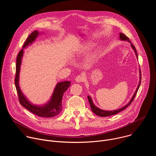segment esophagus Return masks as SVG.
Returning a JSON list of instances; mask_svg holds the SVG:
<instances>
[{"label": "esophagus", "instance_id": "1", "mask_svg": "<svg viewBox=\"0 0 156 156\" xmlns=\"http://www.w3.org/2000/svg\"><path fill=\"white\" fill-rule=\"evenodd\" d=\"M76 81L78 82V83H81V82H83L84 80H85V76L83 75H78L76 77V79H75Z\"/></svg>", "mask_w": 156, "mask_h": 156}]
</instances>
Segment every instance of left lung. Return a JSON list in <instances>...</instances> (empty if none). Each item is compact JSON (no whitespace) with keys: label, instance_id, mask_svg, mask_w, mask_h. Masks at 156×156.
<instances>
[{"label":"left lung","instance_id":"obj_1","mask_svg":"<svg viewBox=\"0 0 156 156\" xmlns=\"http://www.w3.org/2000/svg\"><path fill=\"white\" fill-rule=\"evenodd\" d=\"M120 38L121 40L128 41V42H129L131 43V46L132 48H133V49H134V51H135V53H136V57H137V58H138V54H137V52H136V49H135V47L134 46H133V44H131V41H129L128 37H127V36H126V35H125L124 34L120 33ZM140 81L139 84H138V87H137V88H136V91H135L134 95L133 96V98H131V99L130 100V101L128 102V104H126V105H125L124 107H122V108H119V109H118V110H116L106 111V110H101V109L98 108L97 107H96V106L94 105V104H93V101H92L91 98L90 96H87L88 101H89V102H90V106H91V110L93 111V112L96 115H98V116H100V117H108V116L115 115V114H117V113L121 112V111L123 110L124 109H125L128 106H129V105L131 104V103L133 101V100H134V99H135V96H136V94H137V92H138V89H139V87H140V86L141 80V70H140Z\"/></svg>","mask_w":156,"mask_h":156}]
</instances>
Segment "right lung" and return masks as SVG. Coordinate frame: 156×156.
<instances>
[{
  "mask_svg": "<svg viewBox=\"0 0 156 156\" xmlns=\"http://www.w3.org/2000/svg\"><path fill=\"white\" fill-rule=\"evenodd\" d=\"M38 34L39 33L37 31H34L33 33H31L27 39V41L23 44V48H25L28 46L30 44H31L35 40ZM23 53V49H21L17 55L16 62V74L15 77V84L20 104L34 115L41 117L50 118L57 115L62 110L63 95L70 87V81H66L58 83L55 88L54 92L51 98V100L46 105L43 106H37L33 105L27 99L23 93H21L18 85L19 73Z\"/></svg>",
  "mask_w": 156,
  "mask_h": 156,
  "instance_id": "add662e5",
  "label": "right lung"
}]
</instances>
